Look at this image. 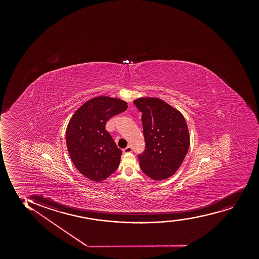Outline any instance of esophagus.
Instances as JSON below:
<instances>
[{
	"mask_svg": "<svg viewBox=\"0 0 259 259\" xmlns=\"http://www.w3.org/2000/svg\"><path fill=\"white\" fill-rule=\"evenodd\" d=\"M122 152L126 154V153H131L132 152V148H131V146H128V147H126L125 149H122Z\"/></svg>",
	"mask_w": 259,
	"mask_h": 259,
	"instance_id": "1",
	"label": "esophagus"
}]
</instances>
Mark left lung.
<instances>
[{
	"instance_id": "left-lung-1",
	"label": "left lung",
	"mask_w": 259,
	"mask_h": 259,
	"mask_svg": "<svg viewBox=\"0 0 259 259\" xmlns=\"http://www.w3.org/2000/svg\"><path fill=\"white\" fill-rule=\"evenodd\" d=\"M134 104L143 114L145 139V150L138 155L141 169L155 181L169 178L184 161L190 144L184 116L160 98H137Z\"/></svg>"
}]
</instances>
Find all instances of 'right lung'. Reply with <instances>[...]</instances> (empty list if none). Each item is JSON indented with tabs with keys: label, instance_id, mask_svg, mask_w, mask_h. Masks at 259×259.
I'll return each instance as SVG.
<instances>
[{
	"label": "right lung",
	"instance_id": "obj_1",
	"mask_svg": "<svg viewBox=\"0 0 259 259\" xmlns=\"http://www.w3.org/2000/svg\"><path fill=\"white\" fill-rule=\"evenodd\" d=\"M127 108L121 99L101 96L85 102L71 116L66 132L69 155L76 168L91 181H104L117 169L122 150L105 124Z\"/></svg>",
	"mask_w": 259,
	"mask_h": 259
}]
</instances>
